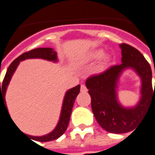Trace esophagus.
<instances>
[{
  "label": "esophagus",
  "instance_id": "34e87169",
  "mask_svg": "<svg viewBox=\"0 0 155 155\" xmlns=\"http://www.w3.org/2000/svg\"><path fill=\"white\" fill-rule=\"evenodd\" d=\"M87 88H86V86L85 85H84V84H82L81 85V92H87Z\"/></svg>",
  "mask_w": 155,
  "mask_h": 155
}]
</instances>
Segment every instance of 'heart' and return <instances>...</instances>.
<instances>
[{"instance_id": "b5f03b06", "label": "heart", "mask_w": 155, "mask_h": 155, "mask_svg": "<svg viewBox=\"0 0 155 155\" xmlns=\"http://www.w3.org/2000/svg\"><path fill=\"white\" fill-rule=\"evenodd\" d=\"M103 51L102 50H97V51H92L91 53L88 55L87 57V60L88 61H93V60H97L100 58L102 55H103Z\"/></svg>"}]
</instances>
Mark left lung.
<instances>
[{"instance_id": "obj_1", "label": "left lung", "mask_w": 155, "mask_h": 155, "mask_svg": "<svg viewBox=\"0 0 155 155\" xmlns=\"http://www.w3.org/2000/svg\"><path fill=\"white\" fill-rule=\"evenodd\" d=\"M120 47L122 63L110 67L100 74L89 77L85 83L91 96L92 110L96 120L102 128L111 133L133 131L144 116L149 104L155 103V84L153 89L149 63L134 47L127 44H120ZM128 67L134 69L142 78V97L135 107L127 109L118 103L115 88L121 71Z\"/></svg>"}]
</instances>
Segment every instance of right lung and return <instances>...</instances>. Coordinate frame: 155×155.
<instances>
[{
    "label": "right lung",
    "instance_id": "right-lung-1",
    "mask_svg": "<svg viewBox=\"0 0 155 155\" xmlns=\"http://www.w3.org/2000/svg\"><path fill=\"white\" fill-rule=\"evenodd\" d=\"M30 58H41V59L53 61H57L56 52L53 51V49H51V48H37V49H35V50H31V51H27V52L23 53L21 55H19L17 59H15L11 63L9 67L7 68L5 78H4L3 82H2V88H1V110H2V105H3V106H5L6 111H7L6 101H5V94H6V88H7V86L9 84V82H10L11 78H12V76L13 75L16 68L18 67L19 62L21 61L30 59ZM79 92L80 85H78L74 88L69 89L67 92L63 100V105H62V110H61V114L59 122H58V125L56 126V127H55L54 131H52L51 133L47 134L45 136L29 137H32L35 140L39 141V142H48V141L57 139L58 137L61 136L67 130L69 120H70V116H71L73 104H74V101H75L78 94H79ZM7 113H8V111H7Z\"/></svg>",
    "mask_w": 155,
    "mask_h": 155
}]
</instances>
